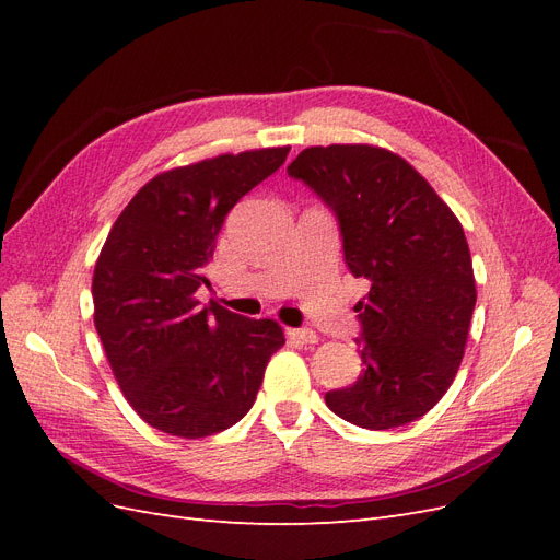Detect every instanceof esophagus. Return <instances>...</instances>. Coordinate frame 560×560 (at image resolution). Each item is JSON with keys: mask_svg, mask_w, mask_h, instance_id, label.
Wrapping results in <instances>:
<instances>
[{"mask_svg": "<svg viewBox=\"0 0 560 560\" xmlns=\"http://www.w3.org/2000/svg\"><path fill=\"white\" fill-rule=\"evenodd\" d=\"M287 336L292 338V341H299V343H317V334L313 331V329H306V327H301V329H287Z\"/></svg>", "mask_w": 560, "mask_h": 560, "instance_id": "34e87169", "label": "esophagus"}]
</instances>
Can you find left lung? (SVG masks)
Here are the masks:
<instances>
[{
	"instance_id": "obj_1",
	"label": "left lung",
	"mask_w": 560,
	"mask_h": 560,
	"mask_svg": "<svg viewBox=\"0 0 560 560\" xmlns=\"http://www.w3.org/2000/svg\"><path fill=\"white\" fill-rule=\"evenodd\" d=\"M334 212L343 257L369 294L362 374L325 395L352 425L389 430L425 416L463 362L477 303L465 231L401 156L369 144L311 147L287 165Z\"/></svg>"
}]
</instances>
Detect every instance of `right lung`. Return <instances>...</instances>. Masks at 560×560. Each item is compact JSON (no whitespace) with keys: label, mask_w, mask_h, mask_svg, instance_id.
<instances>
[{"label":"right lung","mask_w":560,"mask_h":560,"mask_svg":"<svg viewBox=\"0 0 560 560\" xmlns=\"http://www.w3.org/2000/svg\"><path fill=\"white\" fill-rule=\"evenodd\" d=\"M290 147L175 167L144 184L114 222L93 273L95 329L138 416L165 434L210 436L249 409L284 343L273 319L194 296L231 208L273 175Z\"/></svg>","instance_id":"obj_1"}]
</instances>
